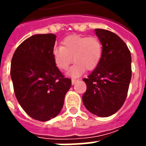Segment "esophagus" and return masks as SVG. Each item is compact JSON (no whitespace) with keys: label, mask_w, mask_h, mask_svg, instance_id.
<instances>
[{"label":"esophagus","mask_w":146,"mask_h":146,"mask_svg":"<svg viewBox=\"0 0 146 146\" xmlns=\"http://www.w3.org/2000/svg\"><path fill=\"white\" fill-rule=\"evenodd\" d=\"M79 80H76V79H72V84L74 85L76 82H78Z\"/></svg>","instance_id":"esophagus-1"}]
</instances>
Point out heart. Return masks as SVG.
<instances>
[{
    "instance_id": "obj_1",
    "label": "heart",
    "mask_w": 146,
    "mask_h": 146,
    "mask_svg": "<svg viewBox=\"0 0 146 146\" xmlns=\"http://www.w3.org/2000/svg\"><path fill=\"white\" fill-rule=\"evenodd\" d=\"M102 56V44L96 36L73 35L65 38L61 47L53 50V58L57 68L66 70L70 64L76 63L69 70L67 75L77 77L86 69L92 70L98 65Z\"/></svg>"
}]
</instances>
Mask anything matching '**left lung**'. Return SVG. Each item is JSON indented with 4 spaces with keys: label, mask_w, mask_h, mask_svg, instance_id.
Segmentation results:
<instances>
[{
    "label": "left lung",
    "mask_w": 146,
    "mask_h": 146,
    "mask_svg": "<svg viewBox=\"0 0 146 146\" xmlns=\"http://www.w3.org/2000/svg\"><path fill=\"white\" fill-rule=\"evenodd\" d=\"M102 44L99 64L83 79L86 91L82 96L85 107L98 117H109L123 106L131 80V54L123 41L115 33L95 29Z\"/></svg>",
    "instance_id": "obj_1"
}]
</instances>
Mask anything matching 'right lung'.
Returning a JSON list of instances; mask_svg holds the SVG:
<instances>
[{
	"mask_svg": "<svg viewBox=\"0 0 146 146\" xmlns=\"http://www.w3.org/2000/svg\"><path fill=\"white\" fill-rule=\"evenodd\" d=\"M56 35L37 34L15 50L10 76L17 101L31 117L48 121L59 114L71 80L65 78L53 58Z\"/></svg>",
	"mask_w": 146,
	"mask_h": 146,
	"instance_id": "obj_1",
	"label": "right lung"
}]
</instances>
